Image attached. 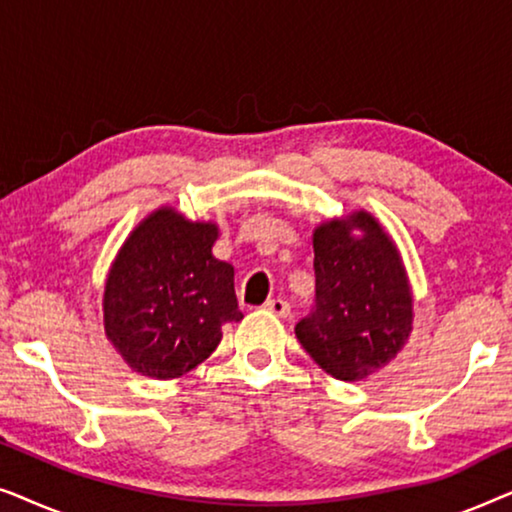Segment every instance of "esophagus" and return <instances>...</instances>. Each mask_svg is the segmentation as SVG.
I'll return each mask as SVG.
<instances>
[{"mask_svg": "<svg viewBox=\"0 0 512 512\" xmlns=\"http://www.w3.org/2000/svg\"><path fill=\"white\" fill-rule=\"evenodd\" d=\"M265 310H268L270 314H275V317H289L291 314V305L286 303V300H282V298H272V300H268V303L263 305Z\"/></svg>", "mask_w": 512, "mask_h": 512, "instance_id": "obj_1", "label": "esophagus"}]
</instances>
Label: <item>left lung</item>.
I'll list each match as a JSON object with an SVG mask.
<instances>
[{
	"label": "left lung",
	"instance_id": "8db88e82",
	"mask_svg": "<svg viewBox=\"0 0 512 512\" xmlns=\"http://www.w3.org/2000/svg\"><path fill=\"white\" fill-rule=\"evenodd\" d=\"M312 242L314 307L296 324V338L328 375L363 380L387 366L412 331L401 256L366 212L324 223Z\"/></svg>",
	"mask_w": 512,
	"mask_h": 512
}]
</instances>
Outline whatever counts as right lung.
Returning a JSON list of instances; mask_svg holds the SVG:
<instances>
[{
    "label": "right lung",
    "mask_w": 512,
    "mask_h": 512,
    "mask_svg": "<svg viewBox=\"0 0 512 512\" xmlns=\"http://www.w3.org/2000/svg\"><path fill=\"white\" fill-rule=\"evenodd\" d=\"M214 223L165 207L132 230L104 286V331L137 373L170 380L214 352L240 321L233 265L212 256Z\"/></svg>",
    "instance_id": "add662e5"
}]
</instances>
